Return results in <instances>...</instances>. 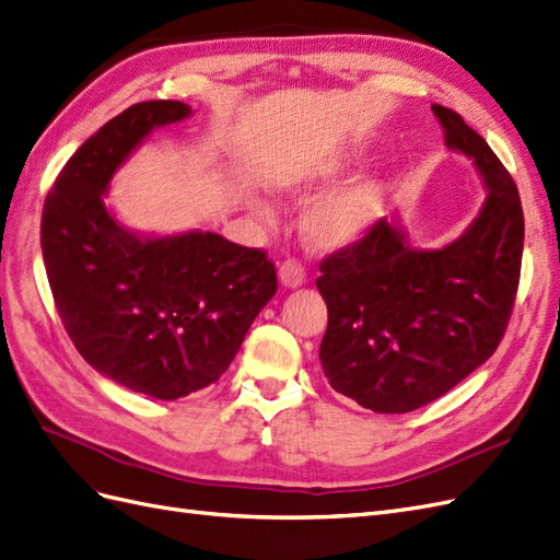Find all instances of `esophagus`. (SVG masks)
I'll return each mask as SVG.
<instances>
[{"label":"esophagus","mask_w":560,"mask_h":560,"mask_svg":"<svg viewBox=\"0 0 560 560\" xmlns=\"http://www.w3.org/2000/svg\"><path fill=\"white\" fill-rule=\"evenodd\" d=\"M278 278L282 282V287H287V290H296V287L306 284V270H303V266L296 261H284L278 268Z\"/></svg>","instance_id":"1"}]
</instances>
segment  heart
I'll return each mask as SVG.
<instances>
[{
    "instance_id": "obj_1",
    "label": "heart",
    "mask_w": 560,
    "mask_h": 560,
    "mask_svg": "<svg viewBox=\"0 0 560 560\" xmlns=\"http://www.w3.org/2000/svg\"><path fill=\"white\" fill-rule=\"evenodd\" d=\"M341 171V161L317 167L308 177H292L282 184L284 191L299 194L311 184L329 182ZM383 186L376 177H360L341 189L317 198L303 214L301 231L306 243L317 252H336L362 241L381 214ZM249 210L259 219H270V210L261 200H249Z\"/></svg>"
}]
</instances>
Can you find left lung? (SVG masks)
Returning a JSON list of instances; mask_svg holds the SVG:
<instances>
[{"label":"left lung","mask_w":560,"mask_h":560,"mask_svg":"<svg viewBox=\"0 0 560 560\" xmlns=\"http://www.w3.org/2000/svg\"><path fill=\"white\" fill-rule=\"evenodd\" d=\"M451 151L486 186L460 238L409 243L399 219H378L360 243L319 264L329 325L319 362L329 385L376 413H409L446 395L500 346L521 276L523 210L512 175L460 114L432 105Z\"/></svg>","instance_id":"8db88e82"}]
</instances>
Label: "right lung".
<instances>
[{"mask_svg": "<svg viewBox=\"0 0 560 560\" xmlns=\"http://www.w3.org/2000/svg\"><path fill=\"white\" fill-rule=\"evenodd\" d=\"M191 114L151 100L114 116L67 161L42 214L46 276L72 343L97 374L154 399L222 378L278 290L261 249L198 229L132 231L105 206L116 171L149 135Z\"/></svg>", "mask_w": 560, "mask_h": 560, "instance_id": "obj_1", "label": "right lung"}]
</instances>
